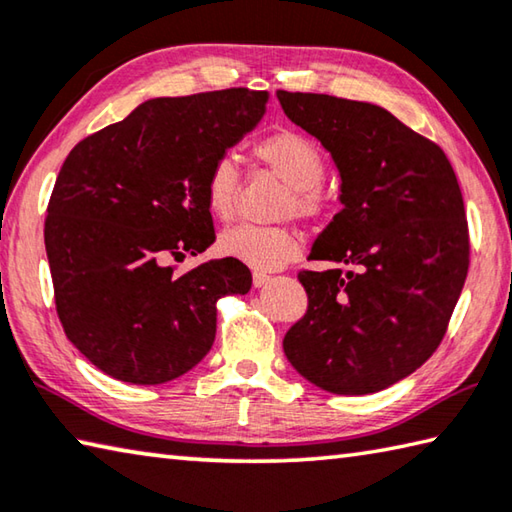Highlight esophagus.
Returning <instances> with one entry per match:
<instances>
[{"label": "esophagus", "mask_w": 512, "mask_h": 512, "mask_svg": "<svg viewBox=\"0 0 512 512\" xmlns=\"http://www.w3.org/2000/svg\"><path fill=\"white\" fill-rule=\"evenodd\" d=\"M271 280H273V277L266 275V273H253V286H255V288H262V286H266Z\"/></svg>", "instance_id": "obj_1"}]
</instances>
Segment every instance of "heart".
I'll return each instance as SVG.
<instances>
[{
    "mask_svg": "<svg viewBox=\"0 0 512 512\" xmlns=\"http://www.w3.org/2000/svg\"><path fill=\"white\" fill-rule=\"evenodd\" d=\"M253 152L293 188L295 201L288 203V210H297L306 217L318 215L322 208L318 188L324 179V159L309 136L293 129H277L257 141ZM239 188L241 176L235 161L228 154L219 156L206 179V203L212 215L221 221L235 217ZM217 248L224 257L237 259L257 273L275 271L300 253L297 237L288 228L259 226H235L221 232Z\"/></svg>",
    "mask_w": 512,
    "mask_h": 512,
    "instance_id": "obj_1",
    "label": "heart"
}]
</instances>
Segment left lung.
<instances>
[{
    "label": "left lung",
    "mask_w": 512,
    "mask_h": 512,
    "mask_svg": "<svg viewBox=\"0 0 512 512\" xmlns=\"http://www.w3.org/2000/svg\"><path fill=\"white\" fill-rule=\"evenodd\" d=\"M277 100L331 154L342 203L309 255L336 266L297 275L309 306L284 353L324 392H380L432 356L466 282L457 174L439 145L371 102L288 91Z\"/></svg>",
    "instance_id": "8db88e82"
}]
</instances>
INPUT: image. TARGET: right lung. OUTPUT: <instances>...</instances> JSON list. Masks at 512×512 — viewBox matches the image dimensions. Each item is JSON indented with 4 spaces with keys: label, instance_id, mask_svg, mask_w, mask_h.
<instances>
[{
    "label": "right lung",
    "instance_id": "right-lung-1",
    "mask_svg": "<svg viewBox=\"0 0 512 512\" xmlns=\"http://www.w3.org/2000/svg\"><path fill=\"white\" fill-rule=\"evenodd\" d=\"M266 91L150 98L69 152L46 208L44 244L67 338L91 365L161 385L206 358L215 304L253 284L237 259L170 264L215 244L212 163L253 132Z\"/></svg>",
    "mask_w": 512,
    "mask_h": 512
}]
</instances>
